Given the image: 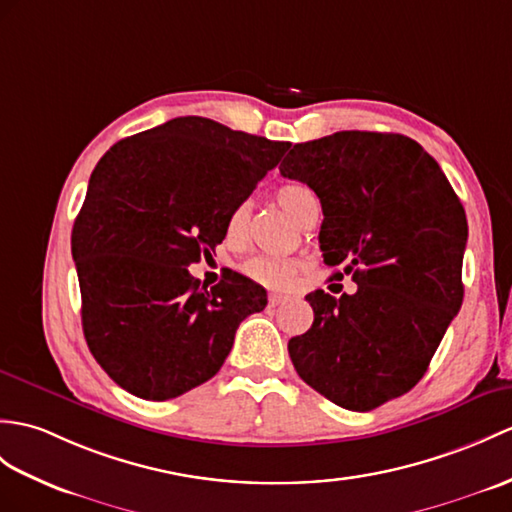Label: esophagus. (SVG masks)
<instances>
[{
  "label": "esophagus",
  "instance_id": "esophagus-1",
  "mask_svg": "<svg viewBox=\"0 0 512 512\" xmlns=\"http://www.w3.org/2000/svg\"><path fill=\"white\" fill-rule=\"evenodd\" d=\"M285 301H288V296L277 294V292H270V294H268V303H270V307H277V305H281V303H285Z\"/></svg>",
  "mask_w": 512,
  "mask_h": 512
}]
</instances>
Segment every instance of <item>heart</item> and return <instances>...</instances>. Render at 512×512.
I'll use <instances>...</instances> for the list:
<instances>
[{
    "instance_id": "1",
    "label": "heart",
    "mask_w": 512,
    "mask_h": 512,
    "mask_svg": "<svg viewBox=\"0 0 512 512\" xmlns=\"http://www.w3.org/2000/svg\"><path fill=\"white\" fill-rule=\"evenodd\" d=\"M277 202L290 213V216L301 224L312 216V213L318 209V198L312 192L310 187H305L301 183H288L277 189ZM248 216H251V202L244 200L237 205L229 218V235L231 237H242L248 224ZM296 268L299 264L292 259H279V257H270V255H253L248 257L240 270L248 279H253L261 285H268V288H288V285L294 281Z\"/></svg>"
}]
</instances>
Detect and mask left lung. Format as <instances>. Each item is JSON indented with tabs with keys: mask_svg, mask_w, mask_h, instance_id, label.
<instances>
[{
	"mask_svg": "<svg viewBox=\"0 0 512 512\" xmlns=\"http://www.w3.org/2000/svg\"><path fill=\"white\" fill-rule=\"evenodd\" d=\"M279 170L314 189L325 264L358 283L340 299L305 296L314 323L288 342L296 373L353 412L406 395L462 305V202L441 165L397 133L342 130L305 141Z\"/></svg>",
	"mask_w": 512,
	"mask_h": 512,
	"instance_id": "left-lung-1",
	"label": "left lung"
}]
</instances>
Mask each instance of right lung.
<instances>
[{
    "instance_id": "obj_1",
    "label": "right lung",
    "mask_w": 512,
    "mask_h": 512,
    "mask_svg": "<svg viewBox=\"0 0 512 512\" xmlns=\"http://www.w3.org/2000/svg\"><path fill=\"white\" fill-rule=\"evenodd\" d=\"M290 146L187 115L117 141L95 165L71 231L82 331L130 395L165 401L205 384L242 320L266 307L251 279L207 290L187 268Z\"/></svg>"
}]
</instances>
